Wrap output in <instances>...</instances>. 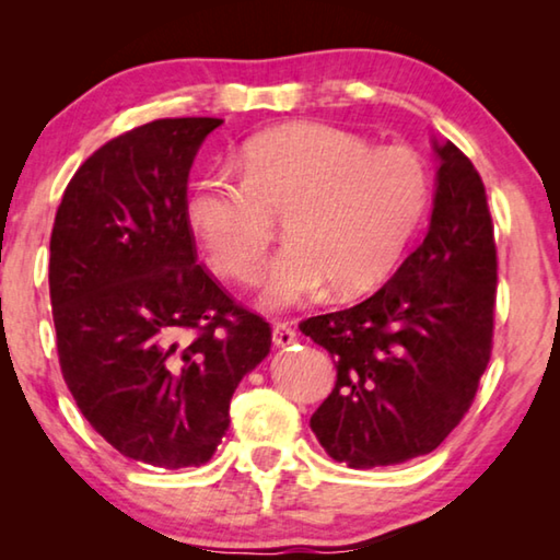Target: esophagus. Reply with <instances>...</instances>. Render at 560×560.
Returning a JSON list of instances; mask_svg holds the SVG:
<instances>
[{
	"instance_id": "1",
	"label": "esophagus",
	"mask_w": 560,
	"mask_h": 560,
	"mask_svg": "<svg viewBox=\"0 0 560 560\" xmlns=\"http://www.w3.org/2000/svg\"><path fill=\"white\" fill-rule=\"evenodd\" d=\"M271 338H273V346H279V348H287V346H291L293 340H296V330L291 328V324H287V320H279V324H273L271 326Z\"/></svg>"
}]
</instances>
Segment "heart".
Segmentation results:
<instances>
[{
    "mask_svg": "<svg viewBox=\"0 0 560 560\" xmlns=\"http://www.w3.org/2000/svg\"><path fill=\"white\" fill-rule=\"evenodd\" d=\"M430 202L424 160L405 145L373 148L328 122H289L246 140L242 175H202L185 220L210 267L252 281L283 217L289 242L264 273L261 303L289 308L328 283L355 296L397 269Z\"/></svg>",
    "mask_w": 560,
    "mask_h": 560,
    "instance_id": "heart-1",
    "label": "heart"
}]
</instances>
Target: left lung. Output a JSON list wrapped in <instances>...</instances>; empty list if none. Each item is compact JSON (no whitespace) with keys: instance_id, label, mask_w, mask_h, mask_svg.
Listing matches in <instances>:
<instances>
[{"instance_id":"1","label":"left lung","mask_w":560,"mask_h":560,"mask_svg":"<svg viewBox=\"0 0 560 560\" xmlns=\"http://www.w3.org/2000/svg\"><path fill=\"white\" fill-rule=\"evenodd\" d=\"M432 148L440 167L422 244L371 299L301 324L338 368L311 430L328 457L353 469L438 450L491 355L497 244L485 183L450 140Z\"/></svg>"}]
</instances>
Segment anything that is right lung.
<instances>
[{
	"mask_svg": "<svg viewBox=\"0 0 560 560\" xmlns=\"http://www.w3.org/2000/svg\"><path fill=\"white\" fill-rule=\"evenodd\" d=\"M222 118H163L98 148L51 232L56 348L75 405L122 457L210 462L271 328L226 296L185 220L189 167Z\"/></svg>",
	"mask_w": 560,
	"mask_h": 560,
	"instance_id": "obj_1",
	"label": "right lung"
}]
</instances>
